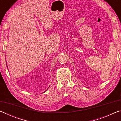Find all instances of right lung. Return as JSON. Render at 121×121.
<instances>
[{
  "label": "right lung",
  "instance_id": "add662e5",
  "mask_svg": "<svg viewBox=\"0 0 121 121\" xmlns=\"http://www.w3.org/2000/svg\"><path fill=\"white\" fill-rule=\"evenodd\" d=\"M6 65H7V63H6ZM7 69H8V67H7ZM47 90H48V89H47V90H46V91H45V92H46V91H47Z\"/></svg>",
  "mask_w": 121,
  "mask_h": 121
}]
</instances>
